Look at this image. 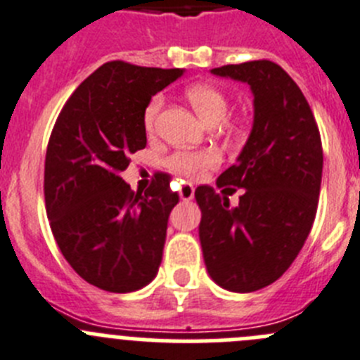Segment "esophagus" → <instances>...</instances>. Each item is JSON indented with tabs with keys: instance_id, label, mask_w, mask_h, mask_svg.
I'll return each instance as SVG.
<instances>
[{
	"instance_id": "1",
	"label": "esophagus",
	"mask_w": 360,
	"mask_h": 360,
	"mask_svg": "<svg viewBox=\"0 0 360 360\" xmlns=\"http://www.w3.org/2000/svg\"><path fill=\"white\" fill-rule=\"evenodd\" d=\"M193 195H195V188L193 184L190 183H183L181 184V190H179V197L183 200H192Z\"/></svg>"
}]
</instances>
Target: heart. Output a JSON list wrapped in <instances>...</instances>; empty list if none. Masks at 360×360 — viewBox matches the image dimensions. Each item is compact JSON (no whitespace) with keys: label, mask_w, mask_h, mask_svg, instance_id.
Here are the masks:
<instances>
[{"label":"heart","mask_w":360,"mask_h":360,"mask_svg":"<svg viewBox=\"0 0 360 360\" xmlns=\"http://www.w3.org/2000/svg\"><path fill=\"white\" fill-rule=\"evenodd\" d=\"M184 96L190 102L197 115L210 125L219 124L229 109V100L220 87L208 82H197L184 89ZM163 108V96L156 95L148 100L143 109V127L147 134L156 131L158 116ZM168 170H172L184 179L195 181L204 177L210 170L220 165V154L213 148H200V150H176L167 158Z\"/></svg>","instance_id":"b5f03b06"}]
</instances>
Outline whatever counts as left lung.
<instances>
[{
	"label": "left lung",
	"instance_id": "left-lung-1",
	"mask_svg": "<svg viewBox=\"0 0 360 360\" xmlns=\"http://www.w3.org/2000/svg\"><path fill=\"white\" fill-rule=\"evenodd\" d=\"M248 82L255 124L235 165L215 188L195 190L199 238L210 276L231 292L264 289L290 267L312 229L321 190L323 145L316 118L289 73L267 59L213 68ZM245 188L239 206L224 195Z\"/></svg>",
	"mask_w": 360,
	"mask_h": 360
}]
</instances>
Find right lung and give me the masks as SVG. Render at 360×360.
Wrapping results in <instances>:
<instances>
[{
  "label": "right lung",
  "instance_id": "obj_1",
  "mask_svg": "<svg viewBox=\"0 0 360 360\" xmlns=\"http://www.w3.org/2000/svg\"><path fill=\"white\" fill-rule=\"evenodd\" d=\"M183 70L111 60L64 103L44 160V202L63 257L80 278L108 292H132L154 280L168 217L179 202L172 177L158 172L131 190L120 172L147 145L143 109Z\"/></svg>",
  "mask_w": 360,
  "mask_h": 360
}]
</instances>
